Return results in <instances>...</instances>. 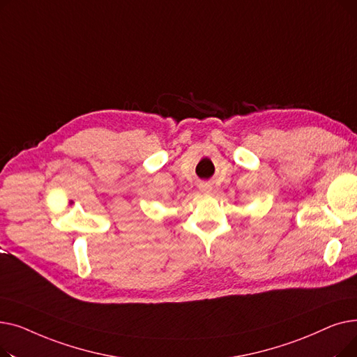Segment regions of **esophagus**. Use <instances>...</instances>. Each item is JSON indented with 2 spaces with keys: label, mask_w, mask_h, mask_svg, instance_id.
<instances>
[{
  "label": "esophagus",
  "mask_w": 357,
  "mask_h": 357,
  "mask_svg": "<svg viewBox=\"0 0 357 357\" xmlns=\"http://www.w3.org/2000/svg\"><path fill=\"white\" fill-rule=\"evenodd\" d=\"M199 190H201L204 194H211L213 185H211V183H201V185H199Z\"/></svg>",
  "instance_id": "34e87169"
}]
</instances>
